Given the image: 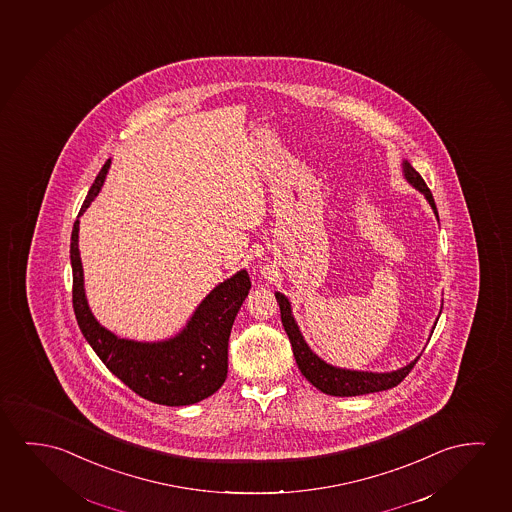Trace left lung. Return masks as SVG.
<instances>
[{
	"mask_svg": "<svg viewBox=\"0 0 512 512\" xmlns=\"http://www.w3.org/2000/svg\"><path fill=\"white\" fill-rule=\"evenodd\" d=\"M402 173L404 179L418 189L429 205L433 207L434 214L438 218V209L434 204L433 193L427 188L424 179L420 173L409 165V161H402ZM276 301L280 305V315H282V324H284L285 333L291 340L292 353L298 363V369L301 374L312 383V385L321 390L323 394L335 395V397H354V395L374 394V392H383L388 388H394L399 385L402 379L408 376L411 369L418 362L417 356L413 362L408 363L402 369L392 370V372H367V370H349L333 367L330 363L321 360L317 354L308 347L303 339L298 324L292 317V308L289 299L285 298L282 292H275ZM436 328V324H434Z\"/></svg>",
	"mask_w": 512,
	"mask_h": 512,
	"instance_id": "1",
	"label": "left lung"
}]
</instances>
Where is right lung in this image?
I'll return each instance as SVG.
<instances>
[{
    "label": "right lung",
    "instance_id": "obj_1",
    "mask_svg": "<svg viewBox=\"0 0 512 512\" xmlns=\"http://www.w3.org/2000/svg\"><path fill=\"white\" fill-rule=\"evenodd\" d=\"M111 159L95 177L71 236L72 307L79 330L104 365L134 394L165 406H188L218 392L228 370V337L244 298L252 287L241 269L216 285L175 337L161 342L120 339L97 323L88 307L79 257V216L103 188Z\"/></svg>",
    "mask_w": 512,
    "mask_h": 512
}]
</instances>
